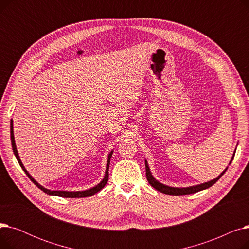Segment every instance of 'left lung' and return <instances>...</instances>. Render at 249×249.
I'll use <instances>...</instances> for the list:
<instances>
[{"label":"left lung","mask_w":249,"mask_h":249,"mask_svg":"<svg viewBox=\"0 0 249 249\" xmlns=\"http://www.w3.org/2000/svg\"><path fill=\"white\" fill-rule=\"evenodd\" d=\"M235 151H236V149H235ZM235 151L232 155V159L229 162V165L231 164L233 159H234V155H235ZM228 166L224 169L223 172H222L216 178L212 179V180H209V181H206V182H203V184H200V185H196V186H191V187H186V188H175V187H169V186H166V185H163L161 184L160 181H159L158 179H156L151 172H150V168L148 166V163H147V160H145V169H146V178L148 180V182L150 184L151 187H153L155 190H158L159 192L160 193H163V194H166V195H173V196H180V195H190V194H195L197 192H200V191H203V190H206L208 188L212 187L215 182L223 176L225 174V172L227 171Z\"/></svg>","instance_id":"8db88e82"}]
</instances>
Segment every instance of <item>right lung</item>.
<instances>
[{"label":"right lung","mask_w":249,"mask_h":249,"mask_svg":"<svg viewBox=\"0 0 249 249\" xmlns=\"http://www.w3.org/2000/svg\"><path fill=\"white\" fill-rule=\"evenodd\" d=\"M10 128H11V142H12V148H13V152H14L16 159L20 164V166L22 167L23 171L25 172V174L28 176V178L31 179V181L34 182V185H36L39 189L41 191H43L44 193H46L47 195L50 196H57V197H62V198H86V197H90V196H93L95 194H97L98 192H100L106 184L108 182V178H109V165H110V160L112 158V154H113V150L108 154V160H107V165H106V172H105V176L104 178L99 182V184L93 188H90L89 190L86 191H76V192H70V191H51L48 190L44 187H42L40 184H38V182L32 178V176L26 171L25 166L23 165L21 160H20V156L18 154L17 151V147H16V143H15V137H14V130H13V120H11V124H10Z\"/></svg>","instance_id":"right-lung-1"}]
</instances>
